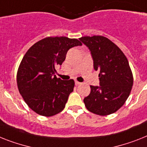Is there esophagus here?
I'll list each match as a JSON object with an SVG mask.
<instances>
[{"instance_id": "esophagus-1", "label": "esophagus", "mask_w": 147, "mask_h": 147, "mask_svg": "<svg viewBox=\"0 0 147 147\" xmlns=\"http://www.w3.org/2000/svg\"><path fill=\"white\" fill-rule=\"evenodd\" d=\"M80 84H81V82H78V81H75V85H76V86H78V85Z\"/></svg>"}]
</instances>
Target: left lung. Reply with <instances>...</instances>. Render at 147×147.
I'll return each mask as SVG.
<instances>
[{
  "instance_id": "left-lung-1",
  "label": "left lung",
  "mask_w": 147,
  "mask_h": 147,
  "mask_svg": "<svg viewBox=\"0 0 147 147\" xmlns=\"http://www.w3.org/2000/svg\"><path fill=\"white\" fill-rule=\"evenodd\" d=\"M90 49L94 68L99 71L100 86H90L84 98L87 110L99 116H107L121 108L131 91L133 74L128 61L114 43L103 36L80 38Z\"/></svg>"
}]
</instances>
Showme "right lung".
<instances>
[{"mask_svg": "<svg viewBox=\"0 0 147 147\" xmlns=\"http://www.w3.org/2000/svg\"><path fill=\"white\" fill-rule=\"evenodd\" d=\"M81 45L75 38L48 37L25 53L17 71V86L25 103L37 114L53 116L64 110L75 82L57 78L55 67L62 65L69 49Z\"/></svg>", "mask_w": 147, "mask_h": 147, "instance_id": "add662e5", "label": "right lung"}]
</instances>
